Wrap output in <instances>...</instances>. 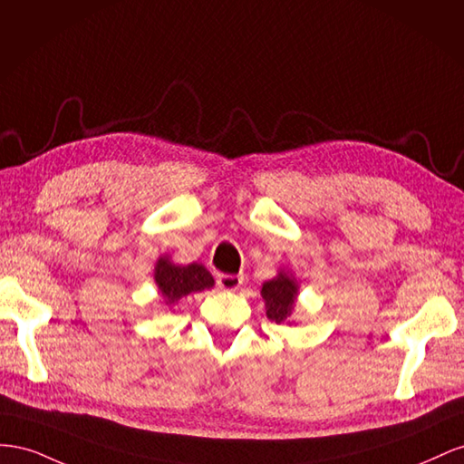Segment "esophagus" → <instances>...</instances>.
<instances>
[{"mask_svg": "<svg viewBox=\"0 0 464 464\" xmlns=\"http://www.w3.org/2000/svg\"><path fill=\"white\" fill-rule=\"evenodd\" d=\"M243 284V276H235V274H219L218 276V285L223 291H237Z\"/></svg>", "mask_w": 464, "mask_h": 464, "instance_id": "1", "label": "esophagus"}]
</instances>
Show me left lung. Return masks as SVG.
<instances>
[{
  "label": "left lung",
  "instance_id": "left-lung-1",
  "mask_svg": "<svg viewBox=\"0 0 464 464\" xmlns=\"http://www.w3.org/2000/svg\"><path fill=\"white\" fill-rule=\"evenodd\" d=\"M260 295L264 299V305H266V316L270 321L277 324H294L291 316H294L299 295V282L294 274L280 268L272 280L262 284Z\"/></svg>",
  "mask_w": 464,
  "mask_h": 464
}]
</instances>
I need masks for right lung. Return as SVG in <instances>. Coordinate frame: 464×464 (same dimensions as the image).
Here are the masks:
<instances>
[{
    "label": "right lung",
    "mask_w": 464,
    "mask_h": 464,
    "mask_svg": "<svg viewBox=\"0 0 464 464\" xmlns=\"http://www.w3.org/2000/svg\"><path fill=\"white\" fill-rule=\"evenodd\" d=\"M153 280L169 309H173L182 297L216 285L214 276L202 264L192 262L184 266V264H175L169 255L157 258Z\"/></svg>",
    "instance_id": "right-lung-1"
}]
</instances>
